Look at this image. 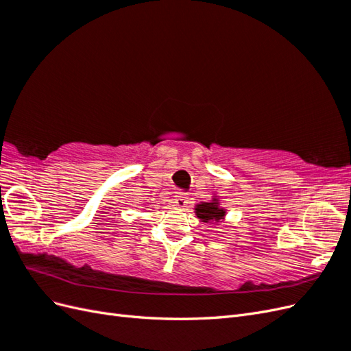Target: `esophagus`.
<instances>
[{"label":"esophagus","instance_id":"1","mask_svg":"<svg viewBox=\"0 0 351 351\" xmlns=\"http://www.w3.org/2000/svg\"><path fill=\"white\" fill-rule=\"evenodd\" d=\"M187 196L184 193H177L174 196V204L177 208H184L187 205Z\"/></svg>","mask_w":351,"mask_h":351}]
</instances>
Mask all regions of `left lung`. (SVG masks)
<instances>
[{
	"instance_id": "8db88e82",
	"label": "left lung",
	"mask_w": 351,
	"mask_h": 351,
	"mask_svg": "<svg viewBox=\"0 0 351 351\" xmlns=\"http://www.w3.org/2000/svg\"><path fill=\"white\" fill-rule=\"evenodd\" d=\"M196 214L200 219H204L205 222L209 219H221L224 217V210L219 209L217 204H204V205H197L196 208Z\"/></svg>"
}]
</instances>
